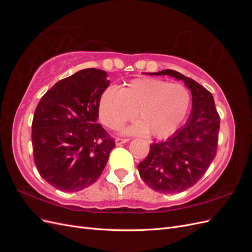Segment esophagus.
<instances>
[{
	"label": "esophagus",
	"mask_w": 252,
	"mask_h": 252,
	"mask_svg": "<svg viewBox=\"0 0 252 252\" xmlns=\"http://www.w3.org/2000/svg\"><path fill=\"white\" fill-rule=\"evenodd\" d=\"M128 141H129V139H120V138H118V139H116V145H117V146H120V145L125 144Z\"/></svg>",
	"instance_id": "esophagus-1"
}]
</instances>
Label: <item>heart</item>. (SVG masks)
<instances>
[{"label": "heart", "instance_id": "b5f03b06", "mask_svg": "<svg viewBox=\"0 0 252 252\" xmlns=\"http://www.w3.org/2000/svg\"><path fill=\"white\" fill-rule=\"evenodd\" d=\"M191 97L178 83L158 79H136L117 90L105 89L98 98V117L110 129H118L135 117L139 121L127 127L126 134L149 133L158 139L177 130L186 118Z\"/></svg>", "mask_w": 252, "mask_h": 252}]
</instances>
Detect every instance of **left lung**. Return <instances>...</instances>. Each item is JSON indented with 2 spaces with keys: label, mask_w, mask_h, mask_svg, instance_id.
Returning <instances> with one entry per match:
<instances>
[{
  "label": "left lung",
  "mask_w": 252,
  "mask_h": 252,
  "mask_svg": "<svg viewBox=\"0 0 252 252\" xmlns=\"http://www.w3.org/2000/svg\"><path fill=\"white\" fill-rule=\"evenodd\" d=\"M146 74L181 80L192 95V109L185 126L165 142L150 145L148 156L138 165L141 178L155 191L182 192L203 177L217 155L220 117L215 100L199 83L175 70Z\"/></svg>",
  "instance_id": "8db88e82"
}]
</instances>
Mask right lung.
I'll return each mask as SVG.
<instances>
[{
  "label": "right lung",
  "mask_w": 252,
  "mask_h": 252,
  "mask_svg": "<svg viewBox=\"0 0 252 252\" xmlns=\"http://www.w3.org/2000/svg\"><path fill=\"white\" fill-rule=\"evenodd\" d=\"M107 73L83 69L56 83L37 104L32 121L33 158L41 177L61 191L75 192L98 179L114 141L97 124L98 98Z\"/></svg>",
  "instance_id": "right-lung-1"
}]
</instances>
